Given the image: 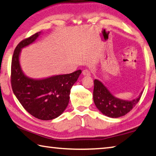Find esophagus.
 I'll return each mask as SVG.
<instances>
[{"label": "esophagus", "instance_id": "1", "mask_svg": "<svg viewBox=\"0 0 156 156\" xmlns=\"http://www.w3.org/2000/svg\"><path fill=\"white\" fill-rule=\"evenodd\" d=\"M83 75L85 76H89L91 75V73H90V72H89V70L84 69V70L83 71Z\"/></svg>", "mask_w": 156, "mask_h": 156}]
</instances>
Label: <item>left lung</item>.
Wrapping results in <instances>:
<instances>
[{
	"instance_id": "8db88e82",
	"label": "left lung",
	"mask_w": 156,
	"mask_h": 156,
	"mask_svg": "<svg viewBox=\"0 0 156 156\" xmlns=\"http://www.w3.org/2000/svg\"><path fill=\"white\" fill-rule=\"evenodd\" d=\"M94 101L100 112L110 118H119L126 115L139 102L142 91L135 99L122 100L115 97L101 81L94 80Z\"/></svg>"
}]
</instances>
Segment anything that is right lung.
Segmentation results:
<instances>
[{
    "mask_svg": "<svg viewBox=\"0 0 156 156\" xmlns=\"http://www.w3.org/2000/svg\"><path fill=\"white\" fill-rule=\"evenodd\" d=\"M41 34V31L34 34L16 47L12 60L11 83L14 95L28 113L38 119L50 120L66 109L71 89L82 71L40 79L26 76L20 63L21 49L34 43Z\"/></svg>",
    "mask_w": 156,
    "mask_h": 156,
    "instance_id": "right-lung-1",
    "label": "right lung"
}]
</instances>
